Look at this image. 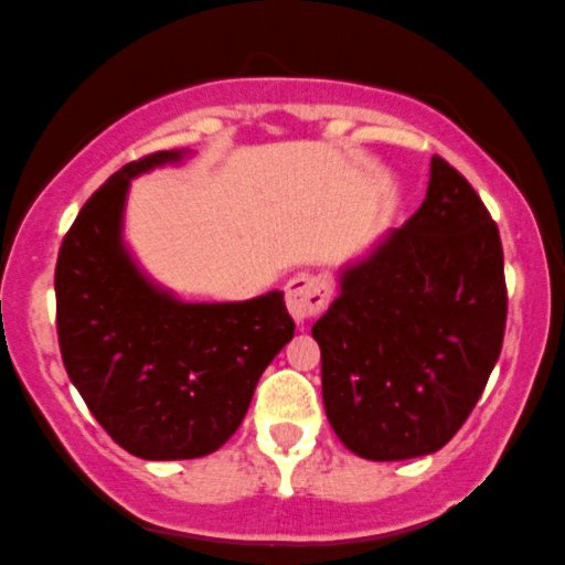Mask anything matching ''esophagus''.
I'll use <instances>...</instances> for the list:
<instances>
[{
    "instance_id": "esophagus-1",
    "label": "esophagus",
    "mask_w": 565,
    "mask_h": 565,
    "mask_svg": "<svg viewBox=\"0 0 565 565\" xmlns=\"http://www.w3.org/2000/svg\"><path fill=\"white\" fill-rule=\"evenodd\" d=\"M332 297V287L324 276L313 273H297L287 281V308L297 324H302L311 316L321 313Z\"/></svg>"
}]
</instances>
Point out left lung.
<instances>
[{"instance_id":"obj_1","label":"left lung","mask_w":565,"mask_h":565,"mask_svg":"<svg viewBox=\"0 0 565 565\" xmlns=\"http://www.w3.org/2000/svg\"><path fill=\"white\" fill-rule=\"evenodd\" d=\"M338 284L311 330L330 426L370 461L434 454L469 418L501 353L499 227L434 154L418 212L340 268Z\"/></svg>"}]
</instances>
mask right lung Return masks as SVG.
Here are the masks:
<instances>
[{
    "mask_svg": "<svg viewBox=\"0 0 565 565\" xmlns=\"http://www.w3.org/2000/svg\"><path fill=\"white\" fill-rule=\"evenodd\" d=\"M188 154L154 152L111 173L79 209L55 263L70 381L109 437L147 461L222 448L295 334L278 289L244 302H184L134 259L122 238L131 179Z\"/></svg>",
    "mask_w": 565,
    "mask_h": 565,
    "instance_id": "add662e5",
    "label": "right lung"
}]
</instances>
